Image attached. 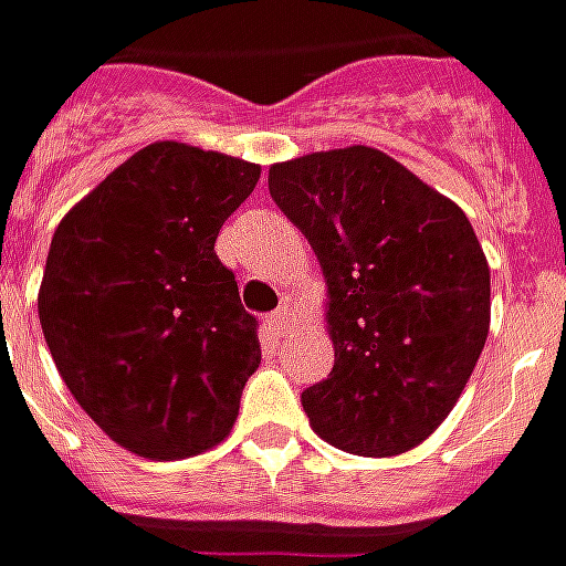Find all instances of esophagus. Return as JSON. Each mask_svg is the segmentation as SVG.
Masks as SVG:
<instances>
[{"label":"esophagus","instance_id":"1","mask_svg":"<svg viewBox=\"0 0 566 566\" xmlns=\"http://www.w3.org/2000/svg\"><path fill=\"white\" fill-rule=\"evenodd\" d=\"M294 322H297V315H294V310H287V306H282V310H275V313L269 315V328L279 334V337L291 332Z\"/></svg>","mask_w":566,"mask_h":566}]
</instances>
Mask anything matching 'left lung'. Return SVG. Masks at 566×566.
I'll use <instances>...</instances> for the list:
<instances>
[{
    "label": "left lung",
    "instance_id": "left-lung-1",
    "mask_svg": "<svg viewBox=\"0 0 566 566\" xmlns=\"http://www.w3.org/2000/svg\"><path fill=\"white\" fill-rule=\"evenodd\" d=\"M269 195L328 287L334 368L303 390L313 430L365 459L421 446L490 334V263L464 210L368 145L272 164Z\"/></svg>",
    "mask_w": 566,
    "mask_h": 566
}]
</instances>
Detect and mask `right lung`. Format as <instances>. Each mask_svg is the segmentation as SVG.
<instances>
[{
    "label": "right lung",
    "instance_id": "obj_1",
    "mask_svg": "<svg viewBox=\"0 0 566 566\" xmlns=\"http://www.w3.org/2000/svg\"><path fill=\"white\" fill-rule=\"evenodd\" d=\"M256 182L260 164L151 142L57 222L36 297L45 344L80 409L142 459L232 433L260 337L213 244Z\"/></svg>",
    "mask_w": 566,
    "mask_h": 566
}]
</instances>
